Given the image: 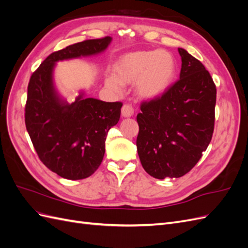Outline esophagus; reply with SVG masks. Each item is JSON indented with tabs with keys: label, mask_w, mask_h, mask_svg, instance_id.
<instances>
[{
	"label": "esophagus",
	"mask_w": 248,
	"mask_h": 248,
	"mask_svg": "<svg viewBox=\"0 0 248 248\" xmlns=\"http://www.w3.org/2000/svg\"><path fill=\"white\" fill-rule=\"evenodd\" d=\"M121 111H122V116H123V117L128 118V117L133 116V114H134V108H133V107L131 106V104H124L122 109H121Z\"/></svg>",
	"instance_id": "obj_1"
}]
</instances>
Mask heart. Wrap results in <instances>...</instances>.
Returning <instances> with one entry per match:
<instances>
[{
  "label": "heart",
  "instance_id": "b5f03b06",
  "mask_svg": "<svg viewBox=\"0 0 248 248\" xmlns=\"http://www.w3.org/2000/svg\"><path fill=\"white\" fill-rule=\"evenodd\" d=\"M176 73V60L170 52L162 49L137 50L117 60L114 74L106 78V86L111 91L121 93L123 85L134 82L140 97L153 99L168 91Z\"/></svg>",
  "mask_w": 248,
  "mask_h": 248
}]
</instances>
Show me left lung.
I'll return each mask as SVG.
<instances>
[{
  "mask_svg": "<svg viewBox=\"0 0 248 248\" xmlns=\"http://www.w3.org/2000/svg\"><path fill=\"white\" fill-rule=\"evenodd\" d=\"M180 78L166 93L142 101L137 147L142 168L156 179L180 178L201 159L212 139L216 87L205 66L185 49Z\"/></svg>",
  "mask_w": 248,
  "mask_h": 248,
  "instance_id": "1",
  "label": "left lung"
}]
</instances>
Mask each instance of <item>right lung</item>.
<instances>
[{
    "label": "right lung",
    "mask_w": 248,
    "mask_h": 248,
    "mask_svg": "<svg viewBox=\"0 0 248 248\" xmlns=\"http://www.w3.org/2000/svg\"><path fill=\"white\" fill-rule=\"evenodd\" d=\"M110 41L107 36L52 52L30 78L25 108L27 130L39 159L62 178L85 179L99 168L108 131L118 123L123 103L84 98L82 94L73 103H66L54 88L52 70L58 61L99 54Z\"/></svg>",
    "instance_id": "obj_1"
}]
</instances>
